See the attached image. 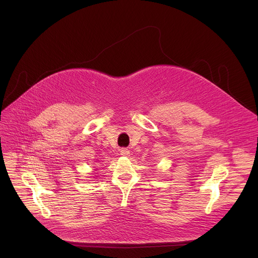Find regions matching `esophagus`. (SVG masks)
I'll return each mask as SVG.
<instances>
[{"label":"esophagus","instance_id":"obj_1","mask_svg":"<svg viewBox=\"0 0 258 258\" xmlns=\"http://www.w3.org/2000/svg\"><path fill=\"white\" fill-rule=\"evenodd\" d=\"M120 155L121 156H124V157H127V156H130V151L127 150V148H121V150H120Z\"/></svg>","mask_w":258,"mask_h":258}]
</instances>
